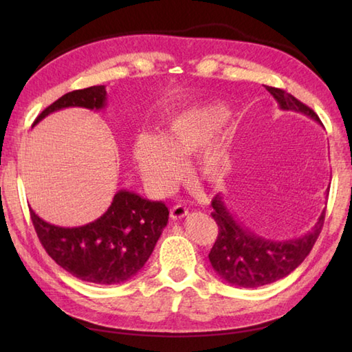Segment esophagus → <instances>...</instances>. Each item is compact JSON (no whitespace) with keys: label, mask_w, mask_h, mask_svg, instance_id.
Here are the masks:
<instances>
[{"label":"esophagus","mask_w":352,"mask_h":352,"mask_svg":"<svg viewBox=\"0 0 352 352\" xmlns=\"http://www.w3.org/2000/svg\"><path fill=\"white\" fill-rule=\"evenodd\" d=\"M189 214V210L188 208H186L184 206H182V204H177V206H174L170 208V218L172 219H182V218H184V216H188Z\"/></svg>","instance_id":"34e87169"}]
</instances>
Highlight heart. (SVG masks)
I'll use <instances>...</instances> for the list:
<instances>
[{"instance_id": "b5f03b06", "label": "heart", "mask_w": 352, "mask_h": 352, "mask_svg": "<svg viewBox=\"0 0 352 352\" xmlns=\"http://www.w3.org/2000/svg\"><path fill=\"white\" fill-rule=\"evenodd\" d=\"M228 110L206 106L186 110L169 119L160 138L142 133L134 140L133 159L144 182L155 193L170 190L184 174V160L198 157L197 174L208 184H222L233 170L227 139L216 134L227 122Z\"/></svg>"}]
</instances>
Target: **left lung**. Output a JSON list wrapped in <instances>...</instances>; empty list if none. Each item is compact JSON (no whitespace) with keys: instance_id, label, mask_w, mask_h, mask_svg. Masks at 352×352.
<instances>
[{"instance_id":"obj_1","label":"left lung","mask_w":352,"mask_h":352,"mask_svg":"<svg viewBox=\"0 0 352 352\" xmlns=\"http://www.w3.org/2000/svg\"><path fill=\"white\" fill-rule=\"evenodd\" d=\"M281 110L296 111L320 124L319 116L310 107L298 101L294 95L281 89L266 86ZM213 219L219 233L208 254L212 267L222 280L239 287H260L287 276L309 256L322 230L325 212L319 214L315 226L307 233L289 239L274 241L265 239L239 222L226 203V197L216 195L212 201Z\"/></svg>"}]
</instances>
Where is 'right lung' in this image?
<instances>
[{
  "mask_svg": "<svg viewBox=\"0 0 352 352\" xmlns=\"http://www.w3.org/2000/svg\"><path fill=\"white\" fill-rule=\"evenodd\" d=\"M107 106L106 86H92L63 95L36 118L33 125L54 111ZM33 226L48 256L77 278L95 284H121L136 275L154 251L168 226L169 210L162 201L121 189L102 216L81 227H58L30 208Z\"/></svg>",
  "mask_w": 352,
  "mask_h": 352,
  "instance_id": "add662e5",
  "label": "right lung"
}]
</instances>
